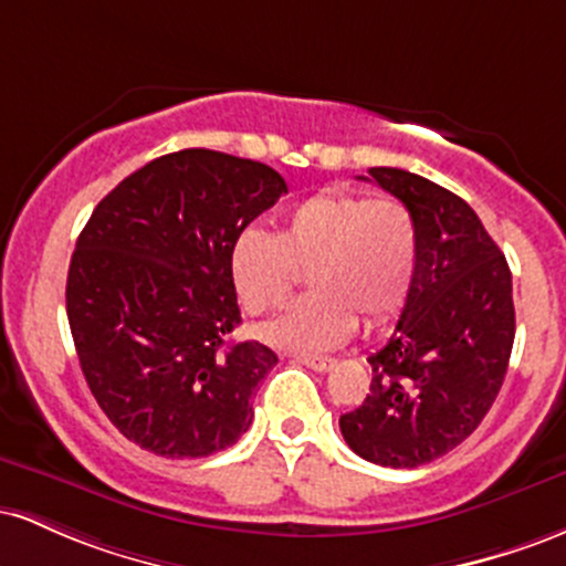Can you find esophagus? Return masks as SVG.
<instances>
[{
    "instance_id": "34e87169",
    "label": "esophagus",
    "mask_w": 566,
    "mask_h": 566,
    "mask_svg": "<svg viewBox=\"0 0 566 566\" xmlns=\"http://www.w3.org/2000/svg\"><path fill=\"white\" fill-rule=\"evenodd\" d=\"M295 361H297V365L311 367V369H314V373H329V369L335 367L333 356H308V354H301V356H295Z\"/></svg>"
}]
</instances>
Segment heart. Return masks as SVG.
<instances>
[{
  "mask_svg": "<svg viewBox=\"0 0 566 566\" xmlns=\"http://www.w3.org/2000/svg\"><path fill=\"white\" fill-rule=\"evenodd\" d=\"M420 229L396 199L319 191L297 201L276 233L242 231L231 247L233 290L250 314L279 311L301 271L311 295L261 329L287 350H327L346 343L356 316L367 327L394 319L415 287Z\"/></svg>",
  "mask_w": 566,
  "mask_h": 566,
  "instance_id": "b5f03b06",
  "label": "heart"
}]
</instances>
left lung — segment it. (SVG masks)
<instances>
[{
	"label": "left lung",
	"instance_id": "8db88e82",
	"mask_svg": "<svg viewBox=\"0 0 566 566\" xmlns=\"http://www.w3.org/2000/svg\"><path fill=\"white\" fill-rule=\"evenodd\" d=\"M369 175L412 210L420 263L394 335L367 359L369 394L340 415V433L369 463L418 469L469 439L503 386L516 333L511 271L469 201L396 167Z\"/></svg>",
	"mask_w": 566,
	"mask_h": 566
}]
</instances>
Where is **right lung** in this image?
<instances>
[{
	"mask_svg": "<svg viewBox=\"0 0 566 566\" xmlns=\"http://www.w3.org/2000/svg\"><path fill=\"white\" fill-rule=\"evenodd\" d=\"M287 193L269 165L210 148L148 161L103 197L71 255L66 314L90 391L161 458L216 454L252 423L276 354L229 343L242 314L229 255Z\"/></svg>",
	"mask_w": 566,
	"mask_h": 566,
	"instance_id": "right-lung-1",
	"label": "right lung"
}]
</instances>
